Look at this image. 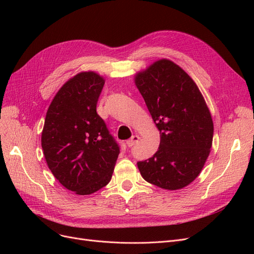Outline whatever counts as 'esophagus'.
Instances as JSON below:
<instances>
[{
	"mask_svg": "<svg viewBox=\"0 0 254 254\" xmlns=\"http://www.w3.org/2000/svg\"><path fill=\"white\" fill-rule=\"evenodd\" d=\"M139 140H140V136H139V135H132V136L130 137V139L126 142V144H127L128 147H132V146H133L134 144H136L137 142H139Z\"/></svg>",
	"mask_w": 254,
	"mask_h": 254,
	"instance_id": "obj_1",
	"label": "esophagus"
}]
</instances>
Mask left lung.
<instances>
[{"label": "left lung", "mask_w": 254, "mask_h": 254, "mask_svg": "<svg viewBox=\"0 0 254 254\" xmlns=\"http://www.w3.org/2000/svg\"><path fill=\"white\" fill-rule=\"evenodd\" d=\"M134 83L160 131L158 151L137 162L143 178L161 189L180 190L200 174L210 155L214 125L195 81L168 59L134 75Z\"/></svg>", "instance_id": "obj_1"}]
</instances>
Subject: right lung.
Here are the masks:
<instances>
[{"instance_id":"add662e5","label":"right lung","mask_w":254,"mask_h":254,"mask_svg":"<svg viewBox=\"0 0 254 254\" xmlns=\"http://www.w3.org/2000/svg\"><path fill=\"white\" fill-rule=\"evenodd\" d=\"M105 79L80 72L59 89L49 107L41 134L45 161L54 177L77 195L109 183L120 147L96 112Z\"/></svg>"}]
</instances>
